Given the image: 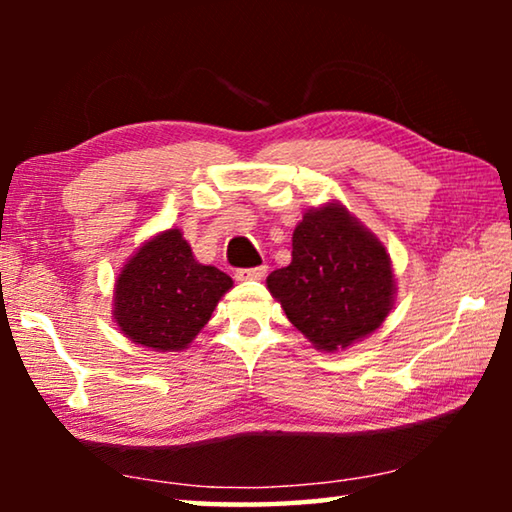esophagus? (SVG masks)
I'll list each match as a JSON object with an SVG mask.
<instances>
[{"instance_id": "34e87169", "label": "esophagus", "mask_w": 512, "mask_h": 512, "mask_svg": "<svg viewBox=\"0 0 512 512\" xmlns=\"http://www.w3.org/2000/svg\"><path fill=\"white\" fill-rule=\"evenodd\" d=\"M266 275V266H253V268H237L235 277L239 282H246V280H262Z\"/></svg>"}]
</instances>
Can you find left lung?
Instances as JSON below:
<instances>
[{"label":"left lung","instance_id":"obj_1","mask_svg":"<svg viewBox=\"0 0 512 512\" xmlns=\"http://www.w3.org/2000/svg\"><path fill=\"white\" fill-rule=\"evenodd\" d=\"M266 287L293 327L325 352L366 339L395 300L391 255L336 201L302 216L291 264L268 275Z\"/></svg>","mask_w":512,"mask_h":512}]
</instances>
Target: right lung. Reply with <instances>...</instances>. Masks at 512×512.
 Wrapping results in <instances>:
<instances>
[{"label": "right lung", "mask_w": 512, "mask_h": 512, "mask_svg": "<svg viewBox=\"0 0 512 512\" xmlns=\"http://www.w3.org/2000/svg\"><path fill=\"white\" fill-rule=\"evenodd\" d=\"M232 277L205 266L178 228L146 241L115 282L117 325L128 339L155 352L185 350L212 318Z\"/></svg>", "instance_id": "1"}]
</instances>
